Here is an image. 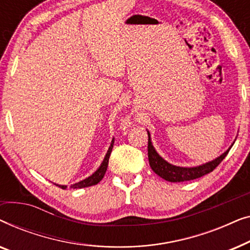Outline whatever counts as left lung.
Instances as JSON below:
<instances>
[{
	"label": "left lung",
	"mask_w": 250,
	"mask_h": 250,
	"mask_svg": "<svg viewBox=\"0 0 250 250\" xmlns=\"http://www.w3.org/2000/svg\"><path fill=\"white\" fill-rule=\"evenodd\" d=\"M148 132V158L149 164L151 169L155 172L157 175L162 177V179L168 181V182H184V181H191L198 177H201L206 174L213 172L216 167L220 165V163L225 158L228 152L233 146V143L229 146L227 151L218 156L217 158L211 160V162L205 163L203 165L193 166V167H182V166H175L170 164L163 158L158 152L156 151L155 146H152L151 142V135L150 132Z\"/></svg>",
	"instance_id": "8db88e82"
}]
</instances>
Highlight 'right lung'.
Masks as SVG:
<instances>
[{"instance_id":"right-lung-1","label":"right lung","mask_w":250,"mask_h":250,"mask_svg":"<svg viewBox=\"0 0 250 250\" xmlns=\"http://www.w3.org/2000/svg\"><path fill=\"white\" fill-rule=\"evenodd\" d=\"M114 142H115V139L111 140V143L110 146H109V149L107 153H105L104 160H102L101 165L99 166V168L95 170V172L90 175L86 179L80 181V182L77 183H74L71 184L70 188L71 189H82V188H86V187H92V186H95V184H98L100 181L104 179V174H105V170H107V167H108V162H109V157H110V153L112 151V146H114ZM56 184V183H54ZM57 187L61 188V189H66L67 186H60V184H56Z\"/></svg>"}]
</instances>
